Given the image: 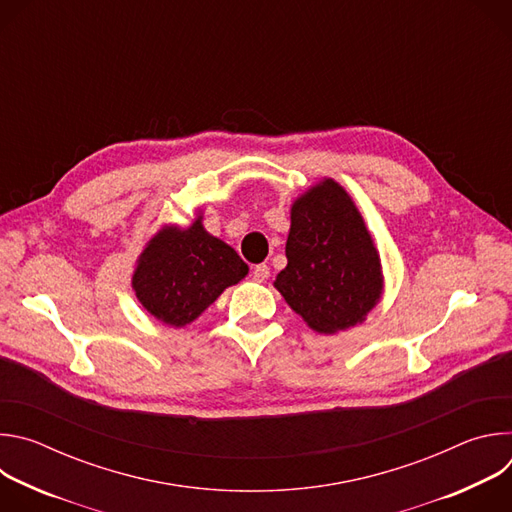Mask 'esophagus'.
Instances as JSON below:
<instances>
[{"label": "esophagus", "instance_id": "obj_1", "mask_svg": "<svg viewBox=\"0 0 512 512\" xmlns=\"http://www.w3.org/2000/svg\"><path fill=\"white\" fill-rule=\"evenodd\" d=\"M267 277H269V267H267V265L261 263V265H255V267H253V279H255V281H265Z\"/></svg>", "mask_w": 512, "mask_h": 512}]
</instances>
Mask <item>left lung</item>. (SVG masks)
Segmentation results:
<instances>
[{"label":"left lung","mask_w":512,"mask_h":512,"mask_svg":"<svg viewBox=\"0 0 512 512\" xmlns=\"http://www.w3.org/2000/svg\"><path fill=\"white\" fill-rule=\"evenodd\" d=\"M285 257L273 285L320 334L360 324L381 300L377 247L348 192L330 178L291 204Z\"/></svg>","instance_id":"left-lung-1"}]
</instances>
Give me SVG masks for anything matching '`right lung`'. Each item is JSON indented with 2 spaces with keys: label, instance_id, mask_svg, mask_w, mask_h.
I'll use <instances>...</instances> for the list:
<instances>
[{
  "label": "right lung",
  "instance_id": "1",
  "mask_svg": "<svg viewBox=\"0 0 512 512\" xmlns=\"http://www.w3.org/2000/svg\"><path fill=\"white\" fill-rule=\"evenodd\" d=\"M247 273L237 251L208 235L202 216H196L186 229L164 227L154 235L137 259L131 285L154 318L180 328Z\"/></svg>",
  "mask_w": 512,
  "mask_h": 512
}]
</instances>
